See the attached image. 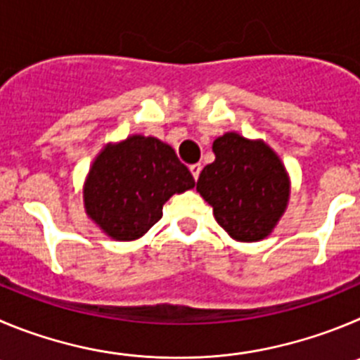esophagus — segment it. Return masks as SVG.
<instances>
[{
	"mask_svg": "<svg viewBox=\"0 0 360 360\" xmlns=\"http://www.w3.org/2000/svg\"><path fill=\"white\" fill-rule=\"evenodd\" d=\"M200 170H202V167H200V163H193V165H190V172H191V176H193V179H199V176H200Z\"/></svg>",
	"mask_w": 360,
	"mask_h": 360,
	"instance_id": "34e87169",
	"label": "esophagus"
}]
</instances>
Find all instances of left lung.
I'll return each instance as SVG.
<instances>
[{
    "mask_svg": "<svg viewBox=\"0 0 360 360\" xmlns=\"http://www.w3.org/2000/svg\"><path fill=\"white\" fill-rule=\"evenodd\" d=\"M214 161L197 179V191L213 207L218 226L236 241L270 236L290 200V177L263 140L226 133L213 142Z\"/></svg>",
    "mask_w": 360,
    "mask_h": 360,
    "instance_id": "8db88e82",
    "label": "left lung"
}]
</instances>
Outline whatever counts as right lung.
<instances>
[{
    "label": "right lung",
    "instance_id": "right-lung-1",
    "mask_svg": "<svg viewBox=\"0 0 360 360\" xmlns=\"http://www.w3.org/2000/svg\"><path fill=\"white\" fill-rule=\"evenodd\" d=\"M193 186L195 179L169 143L133 134L97 154L83 186V202L103 233L133 241L160 220L174 193Z\"/></svg>",
    "mask_w": 360,
    "mask_h": 360
}]
</instances>
